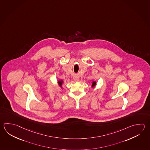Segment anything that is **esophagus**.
Here are the masks:
<instances>
[{"mask_svg": "<svg viewBox=\"0 0 150 150\" xmlns=\"http://www.w3.org/2000/svg\"><path fill=\"white\" fill-rule=\"evenodd\" d=\"M74 80L75 81V82H78L79 81V77L77 76H74Z\"/></svg>", "mask_w": 150, "mask_h": 150, "instance_id": "1", "label": "esophagus"}]
</instances>
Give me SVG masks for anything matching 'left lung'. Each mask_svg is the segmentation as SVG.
Returning <instances> with one entry per match:
<instances>
[{"label":"left lung","instance_id":"left-lung-1","mask_svg":"<svg viewBox=\"0 0 150 150\" xmlns=\"http://www.w3.org/2000/svg\"><path fill=\"white\" fill-rule=\"evenodd\" d=\"M96 84V82H95V81H93V83H92V87L93 88L94 86H95V85Z\"/></svg>","mask_w":150,"mask_h":150}]
</instances>
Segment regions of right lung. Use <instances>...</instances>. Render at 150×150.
<instances>
[{
	"instance_id": "obj_1",
	"label": "right lung",
	"mask_w": 150,
	"mask_h": 150,
	"mask_svg": "<svg viewBox=\"0 0 150 150\" xmlns=\"http://www.w3.org/2000/svg\"><path fill=\"white\" fill-rule=\"evenodd\" d=\"M62 83H63V81H59L58 82V84L60 86H61L62 85Z\"/></svg>"
}]
</instances>
